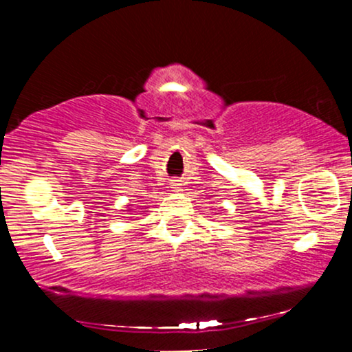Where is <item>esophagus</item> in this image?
<instances>
[{
    "mask_svg": "<svg viewBox=\"0 0 352 352\" xmlns=\"http://www.w3.org/2000/svg\"><path fill=\"white\" fill-rule=\"evenodd\" d=\"M172 188L175 190V192H179V190L182 188V184H180V180H172Z\"/></svg>",
    "mask_w": 352,
    "mask_h": 352,
    "instance_id": "obj_1",
    "label": "esophagus"
}]
</instances>
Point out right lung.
<instances>
[{"label": "right lung", "instance_id": "right-lung-1", "mask_svg": "<svg viewBox=\"0 0 352 352\" xmlns=\"http://www.w3.org/2000/svg\"><path fill=\"white\" fill-rule=\"evenodd\" d=\"M127 212H129V210H127Z\"/></svg>", "mask_w": 352, "mask_h": 352}]
</instances>
